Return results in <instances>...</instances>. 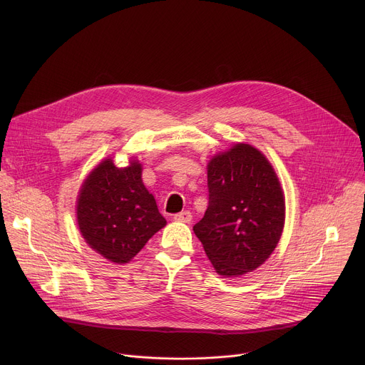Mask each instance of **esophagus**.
<instances>
[{"mask_svg": "<svg viewBox=\"0 0 365 365\" xmlns=\"http://www.w3.org/2000/svg\"><path fill=\"white\" fill-rule=\"evenodd\" d=\"M173 220L178 221V222H190L192 221V214L189 211H182V212L176 214L173 217Z\"/></svg>", "mask_w": 365, "mask_h": 365, "instance_id": "34e87169", "label": "esophagus"}]
</instances>
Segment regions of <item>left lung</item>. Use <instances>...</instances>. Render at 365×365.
<instances>
[{
	"label": "left lung",
	"instance_id": "8db88e82",
	"mask_svg": "<svg viewBox=\"0 0 365 365\" xmlns=\"http://www.w3.org/2000/svg\"><path fill=\"white\" fill-rule=\"evenodd\" d=\"M210 202L193 231L218 274L238 277L262 266L284 227V195L266 155L238 143L207 163Z\"/></svg>",
	"mask_w": 365,
	"mask_h": 365
}]
</instances>
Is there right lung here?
Here are the masks:
<instances>
[{
	"mask_svg": "<svg viewBox=\"0 0 365 365\" xmlns=\"http://www.w3.org/2000/svg\"><path fill=\"white\" fill-rule=\"evenodd\" d=\"M76 215L88 245L117 264L128 263L166 225L135 160L127 168L101 162L81 187Z\"/></svg>",
	"mask_w": 365,
	"mask_h": 365,
	"instance_id": "obj_1",
	"label": "right lung"
}]
</instances>
